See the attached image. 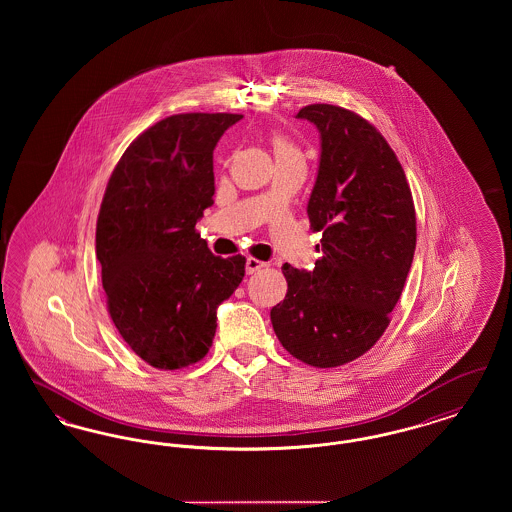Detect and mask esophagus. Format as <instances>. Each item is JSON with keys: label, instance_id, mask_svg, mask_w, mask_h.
<instances>
[{"label": "esophagus", "instance_id": "1", "mask_svg": "<svg viewBox=\"0 0 512 512\" xmlns=\"http://www.w3.org/2000/svg\"><path fill=\"white\" fill-rule=\"evenodd\" d=\"M265 267H267V263H263V261L255 259V257H247V261H245V270H247V274H253V272H257V270H261V268Z\"/></svg>", "mask_w": 512, "mask_h": 512}]
</instances>
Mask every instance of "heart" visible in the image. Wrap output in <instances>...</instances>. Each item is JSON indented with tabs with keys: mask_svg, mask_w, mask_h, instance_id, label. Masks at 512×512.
Segmentation results:
<instances>
[{
	"mask_svg": "<svg viewBox=\"0 0 512 512\" xmlns=\"http://www.w3.org/2000/svg\"><path fill=\"white\" fill-rule=\"evenodd\" d=\"M272 149H274V157H276V155H282V153L297 151V149L293 147L292 142H290L288 138L280 136V134H274V136H272Z\"/></svg>",
	"mask_w": 512,
	"mask_h": 512,
	"instance_id": "1",
	"label": "heart"
}]
</instances>
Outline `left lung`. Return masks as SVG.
I'll list each match as a JSON object with an SVG mask.
<instances>
[{"instance_id":"obj_1","label":"left lung","mask_w":512,"mask_h":512,"mask_svg":"<svg viewBox=\"0 0 512 512\" xmlns=\"http://www.w3.org/2000/svg\"><path fill=\"white\" fill-rule=\"evenodd\" d=\"M320 134L307 203L322 232L313 270L284 265L288 293L270 322L295 359L332 368L366 353L390 324L413 265L416 217L405 172L384 136L363 117L315 103L297 113Z\"/></svg>"}]
</instances>
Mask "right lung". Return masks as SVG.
<instances>
[{"label": "right lung", "mask_w": 512, "mask_h": 512, "mask_svg": "<svg viewBox=\"0 0 512 512\" xmlns=\"http://www.w3.org/2000/svg\"><path fill=\"white\" fill-rule=\"evenodd\" d=\"M242 115L184 113L147 128L109 178L96 255L122 340L155 368L201 361L217 309L244 280L245 257H215L195 232L213 205V151Z\"/></svg>", "instance_id": "obj_1"}]
</instances>
